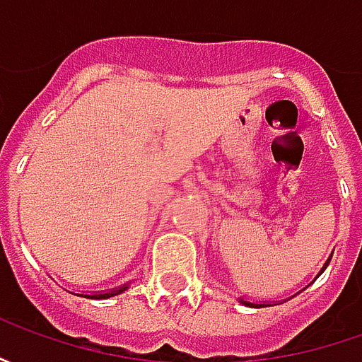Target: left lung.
Listing matches in <instances>:
<instances>
[{"label":"left lung","mask_w":362,"mask_h":362,"mask_svg":"<svg viewBox=\"0 0 362 362\" xmlns=\"http://www.w3.org/2000/svg\"><path fill=\"white\" fill-rule=\"evenodd\" d=\"M243 304H247V306H262V304H252V302H245V300H242Z\"/></svg>","instance_id":"obj_1"}]
</instances>
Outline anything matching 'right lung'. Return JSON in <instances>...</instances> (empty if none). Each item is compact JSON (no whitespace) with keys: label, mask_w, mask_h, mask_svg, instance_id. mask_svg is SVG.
<instances>
[{"label":"right lung","mask_w":362,"mask_h":362,"mask_svg":"<svg viewBox=\"0 0 362 362\" xmlns=\"http://www.w3.org/2000/svg\"><path fill=\"white\" fill-rule=\"evenodd\" d=\"M127 290V286H122L119 290H110V292H103V294H78V296H86V298H94V300H105L110 298V296H117L120 292H124Z\"/></svg>","instance_id":"obj_1"}]
</instances>
